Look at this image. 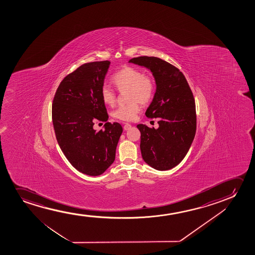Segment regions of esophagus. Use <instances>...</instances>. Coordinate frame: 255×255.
<instances>
[{
    "label": "esophagus",
    "mask_w": 255,
    "mask_h": 255,
    "mask_svg": "<svg viewBox=\"0 0 255 255\" xmlns=\"http://www.w3.org/2000/svg\"><path fill=\"white\" fill-rule=\"evenodd\" d=\"M130 128H131V126L129 125V124H126V125H125V126H124V129H125V130H129Z\"/></svg>",
    "instance_id": "esophagus-1"
}]
</instances>
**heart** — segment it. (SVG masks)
<instances>
[{
    "label": "heart",
    "instance_id": "1",
    "mask_svg": "<svg viewBox=\"0 0 255 255\" xmlns=\"http://www.w3.org/2000/svg\"><path fill=\"white\" fill-rule=\"evenodd\" d=\"M112 81L119 91H128L127 98L129 105H123L115 110L112 115L118 120L129 122L136 119L140 108L137 101L145 105L151 100L155 91V83L150 77L144 76L140 70L132 67H126L118 71L112 77ZM102 100L105 105H115L116 92L108 85H104L101 90Z\"/></svg>",
    "mask_w": 255,
    "mask_h": 255
}]
</instances>
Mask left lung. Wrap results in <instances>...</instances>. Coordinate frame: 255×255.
<instances>
[{"label": "left lung", "instance_id": "obj_1", "mask_svg": "<svg viewBox=\"0 0 255 255\" xmlns=\"http://www.w3.org/2000/svg\"><path fill=\"white\" fill-rule=\"evenodd\" d=\"M150 70L156 92L145 115L158 119V128L137 125L143 161L157 171H167L181 162L196 133L195 101L181 71L164 60L139 56L129 61Z\"/></svg>", "mask_w": 255, "mask_h": 255}]
</instances>
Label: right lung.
<instances>
[{"mask_svg": "<svg viewBox=\"0 0 255 255\" xmlns=\"http://www.w3.org/2000/svg\"><path fill=\"white\" fill-rule=\"evenodd\" d=\"M110 64L84 63L63 78L53 100V126L60 148L73 167L89 176L103 174L113 164L123 132L119 123H106L104 130L93 129L95 120L109 119L101 90Z\"/></svg>", "mask_w": 255, "mask_h": 255, "instance_id": "1", "label": "right lung"}]
</instances>
